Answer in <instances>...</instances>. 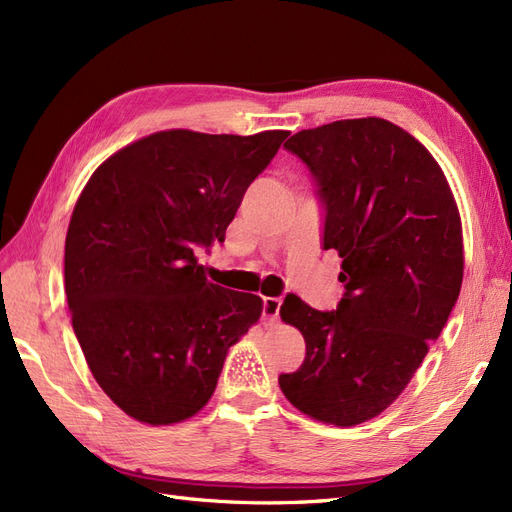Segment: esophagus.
Instances as JSON below:
<instances>
[{
    "mask_svg": "<svg viewBox=\"0 0 512 512\" xmlns=\"http://www.w3.org/2000/svg\"><path fill=\"white\" fill-rule=\"evenodd\" d=\"M280 305H282V299L265 297L262 299V316H265L269 322H275L277 316H280Z\"/></svg>",
    "mask_w": 512,
    "mask_h": 512,
    "instance_id": "obj_1",
    "label": "esophagus"
}]
</instances>
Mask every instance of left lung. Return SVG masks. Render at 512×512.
<instances>
[{
	"mask_svg": "<svg viewBox=\"0 0 512 512\" xmlns=\"http://www.w3.org/2000/svg\"><path fill=\"white\" fill-rule=\"evenodd\" d=\"M284 147L312 175L322 247L342 258L344 294L333 312L284 299L282 320L303 333L305 361L280 376V389L316 421L352 427L401 395L453 312L459 211L431 153L386 119L333 121Z\"/></svg>",
	"mask_w": 512,
	"mask_h": 512,
	"instance_id": "left-lung-1",
	"label": "left lung"
}]
</instances>
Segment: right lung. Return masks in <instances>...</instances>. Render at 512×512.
Masks as SVG:
<instances>
[{"label":"right lung","mask_w":512,"mask_h":512,"mask_svg":"<svg viewBox=\"0 0 512 512\" xmlns=\"http://www.w3.org/2000/svg\"><path fill=\"white\" fill-rule=\"evenodd\" d=\"M290 132L166 130L108 158L76 200L64 277L72 329L102 391L147 425L211 399L262 299L211 284L196 252L222 243L245 190Z\"/></svg>","instance_id":"obj_1"}]
</instances>
